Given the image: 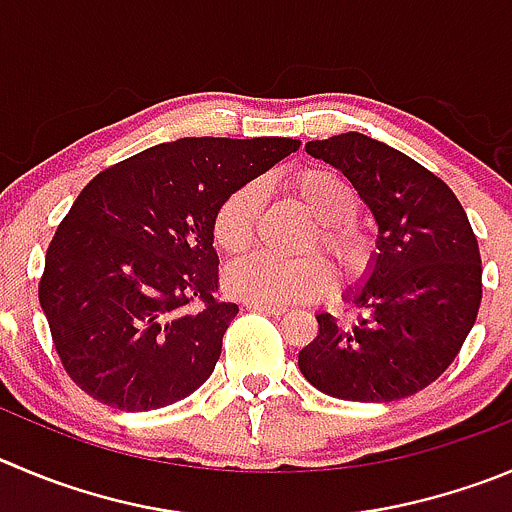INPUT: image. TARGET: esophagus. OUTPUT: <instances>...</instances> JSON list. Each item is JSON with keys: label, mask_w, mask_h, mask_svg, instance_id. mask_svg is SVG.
Listing matches in <instances>:
<instances>
[{"label": "esophagus", "mask_w": 512, "mask_h": 512, "mask_svg": "<svg viewBox=\"0 0 512 512\" xmlns=\"http://www.w3.org/2000/svg\"><path fill=\"white\" fill-rule=\"evenodd\" d=\"M245 308H247V310H257V313H265V315H275V318H278V315H283V313H285V308H283V305L257 303V300H247V303H245Z\"/></svg>", "instance_id": "esophagus-1"}]
</instances>
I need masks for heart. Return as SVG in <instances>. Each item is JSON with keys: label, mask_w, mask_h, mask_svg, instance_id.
Instances as JSON below:
<instances>
[{"label": "heart", "mask_w": 512, "mask_h": 512, "mask_svg": "<svg viewBox=\"0 0 512 512\" xmlns=\"http://www.w3.org/2000/svg\"><path fill=\"white\" fill-rule=\"evenodd\" d=\"M288 189L318 219L308 247L321 245L346 280L364 278L376 260V237L356 219L361 207L356 186L331 166H305L290 176ZM262 197L265 186L247 181L222 199L212 219V240L219 252L240 255L252 245ZM224 285L237 298L257 303H303L331 290L333 267L321 255L283 260L270 252H252L227 267Z\"/></svg>", "instance_id": "b5f03b06"}]
</instances>
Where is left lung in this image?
Wrapping results in <instances>:
<instances>
[{"instance_id": "1", "label": "left lung", "mask_w": 512, "mask_h": 512, "mask_svg": "<svg viewBox=\"0 0 512 512\" xmlns=\"http://www.w3.org/2000/svg\"><path fill=\"white\" fill-rule=\"evenodd\" d=\"M343 171L379 224L369 283L351 323L318 315L298 366L318 391L346 401H396L437 381L475 326L482 300L477 237L452 189L396 148L364 133L308 141Z\"/></svg>"}]
</instances>
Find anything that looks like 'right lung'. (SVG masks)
I'll return each mask as SVG.
<instances>
[{
	"instance_id": "obj_1",
	"label": "right lung",
	"mask_w": 512,
	"mask_h": 512,
	"mask_svg": "<svg viewBox=\"0 0 512 512\" xmlns=\"http://www.w3.org/2000/svg\"><path fill=\"white\" fill-rule=\"evenodd\" d=\"M293 138H179L85 184L45 255L40 305L75 386L121 412L169 407L214 371L237 305L219 298L212 219Z\"/></svg>"
}]
</instances>
